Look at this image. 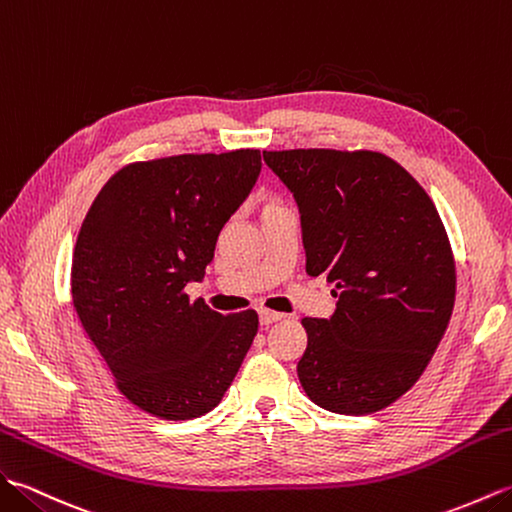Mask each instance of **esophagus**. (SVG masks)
Masks as SVG:
<instances>
[{
    "label": "esophagus",
    "mask_w": 512,
    "mask_h": 512,
    "mask_svg": "<svg viewBox=\"0 0 512 512\" xmlns=\"http://www.w3.org/2000/svg\"><path fill=\"white\" fill-rule=\"evenodd\" d=\"M258 317H260V324H263V326H271V324L280 322L282 317H285V315H282V313H276V311H267V309H263V311L258 313Z\"/></svg>",
    "instance_id": "34e87169"
}]
</instances>
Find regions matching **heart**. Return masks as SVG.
<instances>
[{"label":"heart","mask_w":512,"mask_h":512,"mask_svg":"<svg viewBox=\"0 0 512 512\" xmlns=\"http://www.w3.org/2000/svg\"><path fill=\"white\" fill-rule=\"evenodd\" d=\"M271 206H278V203H276V201H267V203H265V208H271Z\"/></svg>","instance_id":"heart-1"}]
</instances>
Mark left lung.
<instances>
[{
  "instance_id": "obj_1",
  "label": "left lung",
  "mask_w": 512,
  "mask_h": 512,
  "mask_svg": "<svg viewBox=\"0 0 512 512\" xmlns=\"http://www.w3.org/2000/svg\"><path fill=\"white\" fill-rule=\"evenodd\" d=\"M298 203L306 274L335 282L328 320L304 317L298 377L335 414H370L418 381L451 320L456 265L418 181L372 151H265Z\"/></svg>"
}]
</instances>
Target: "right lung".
Returning a JSON list of instances; mask_svg holds the SVG:
<instances>
[{"instance_id":"add662e5","label":"right lung","mask_w":512,"mask_h":512,"mask_svg":"<svg viewBox=\"0 0 512 512\" xmlns=\"http://www.w3.org/2000/svg\"><path fill=\"white\" fill-rule=\"evenodd\" d=\"M260 168L256 149L129 164L102 186L78 232V320L118 390L157 418L214 410L254 342L256 311L221 315L184 289L206 276Z\"/></svg>"}]
</instances>
